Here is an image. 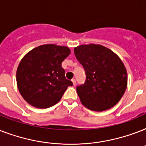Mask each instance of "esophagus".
<instances>
[{"label":"esophagus","mask_w":146,"mask_h":146,"mask_svg":"<svg viewBox=\"0 0 146 146\" xmlns=\"http://www.w3.org/2000/svg\"><path fill=\"white\" fill-rule=\"evenodd\" d=\"M72 82H73V86H76V80H75V79H73V80H72Z\"/></svg>","instance_id":"34e87169"}]
</instances>
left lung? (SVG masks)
Masks as SVG:
<instances>
[{
	"label": "left lung",
	"instance_id": "1",
	"mask_svg": "<svg viewBox=\"0 0 146 146\" xmlns=\"http://www.w3.org/2000/svg\"><path fill=\"white\" fill-rule=\"evenodd\" d=\"M74 54L86 74V82L76 92L89 110L104 111L117 104L127 86V72L120 57L101 44H82Z\"/></svg>",
	"mask_w": 146,
	"mask_h": 146
}]
</instances>
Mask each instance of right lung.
I'll return each mask as SVG.
<instances>
[{
  "mask_svg": "<svg viewBox=\"0 0 146 146\" xmlns=\"http://www.w3.org/2000/svg\"><path fill=\"white\" fill-rule=\"evenodd\" d=\"M70 54L68 47L42 44L29 51L17 70V84L24 100L37 108L59 102L73 82L65 77L61 63Z\"/></svg>",
  "mask_w": 146,
  "mask_h": 146,
  "instance_id": "add662e5",
  "label": "right lung"
}]
</instances>
